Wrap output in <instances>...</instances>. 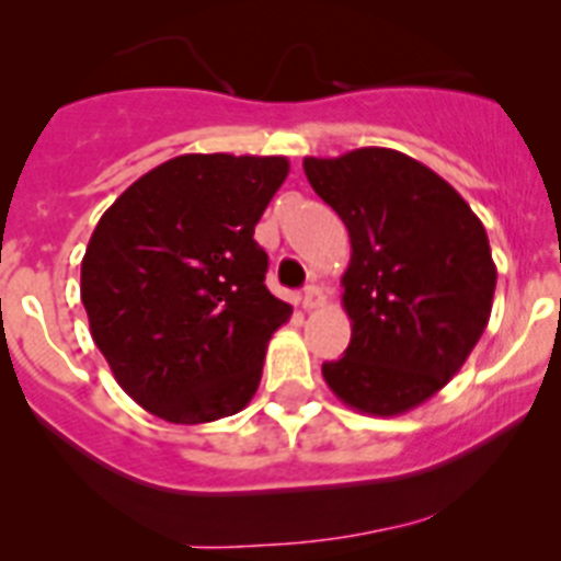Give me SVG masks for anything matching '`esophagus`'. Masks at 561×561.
Returning a JSON list of instances; mask_svg holds the SVG:
<instances>
[{"label":"esophagus","mask_w":561,"mask_h":561,"mask_svg":"<svg viewBox=\"0 0 561 561\" xmlns=\"http://www.w3.org/2000/svg\"><path fill=\"white\" fill-rule=\"evenodd\" d=\"M300 302H302V308H306V311H313V308L324 306V295H321V289L317 285H311V287H306V293H302Z\"/></svg>","instance_id":"34e87169"}]
</instances>
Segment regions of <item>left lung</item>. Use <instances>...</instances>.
Returning <instances> with one entry per match:
<instances>
[{
	"instance_id": "obj_1",
	"label": "left lung",
	"mask_w": 561,
	"mask_h": 561,
	"mask_svg": "<svg viewBox=\"0 0 561 561\" xmlns=\"http://www.w3.org/2000/svg\"><path fill=\"white\" fill-rule=\"evenodd\" d=\"M302 171L351 237V345L321 375L362 414H405L446 388L485 332L495 289L485 227L446 179L388 147L306 158Z\"/></svg>"
}]
</instances>
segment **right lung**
Segmentation results:
<instances>
[{"instance_id":"add662e5","label":"right lung","mask_w":561,"mask_h":561,"mask_svg":"<svg viewBox=\"0 0 561 561\" xmlns=\"http://www.w3.org/2000/svg\"><path fill=\"white\" fill-rule=\"evenodd\" d=\"M287 173L282 156H179L94 227L81 261L89 330L115 382L160 420L216 422L259 390L293 306L263 285L253 231Z\"/></svg>"}]
</instances>
